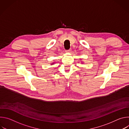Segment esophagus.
Returning a JSON list of instances; mask_svg holds the SVG:
<instances>
[{
    "label": "esophagus",
    "mask_w": 129,
    "mask_h": 129,
    "mask_svg": "<svg viewBox=\"0 0 129 129\" xmlns=\"http://www.w3.org/2000/svg\"><path fill=\"white\" fill-rule=\"evenodd\" d=\"M71 51V49H69V50H66L65 51H66L67 53H70Z\"/></svg>",
    "instance_id": "34e87169"
}]
</instances>
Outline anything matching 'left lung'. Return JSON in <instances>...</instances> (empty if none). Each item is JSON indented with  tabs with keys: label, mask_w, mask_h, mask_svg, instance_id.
<instances>
[{
	"label": "left lung",
	"mask_w": 129,
	"mask_h": 129,
	"mask_svg": "<svg viewBox=\"0 0 129 129\" xmlns=\"http://www.w3.org/2000/svg\"><path fill=\"white\" fill-rule=\"evenodd\" d=\"M82 63H83V62H82Z\"/></svg>",
	"instance_id": "left-lung-1"
}]
</instances>
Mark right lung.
Listing matches in <instances>:
<instances>
[{
	"instance_id": "obj_1",
	"label": "right lung",
	"mask_w": 129,
	"mask_h": 129,
	"mask_svg": "<svg viewBox=\"0 0 129 129\" xmlns=\"http://www.w3.org/2000/svg\"><path fill=\"white\" fill-rule=\"evenodd\" d=\"M54 63H51L50 64H51V65H53V64H54Z\"/></svg>"
}]
</instances>
